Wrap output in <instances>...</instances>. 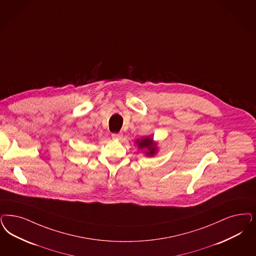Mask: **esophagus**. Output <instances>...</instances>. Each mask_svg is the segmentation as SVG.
Wrapping results in <instances>:
<instances>
[{"label": "esophagus", "mask_w": 256, "mask_h": 256, "mask_svg": "<svg viewBox=\"0 0 256 256\" xmlns=\"http://www.w3.org/2000/svg\"><path fill=\"white\" fill-rule=\"evenodd\" d=\"M112 137L114 140H121L123 138V134L122 133H114L112 135Z\"/></svg>", "instance_id": "obj_1"}]
</instances>
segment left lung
Instances as JSON below:
<instances>
[{
    "label": "left lung",
    "instance_id": "1",
    "mask_svg": "<svg viewBox=\"0 0 256 256\" xmlns=\"http://www.w3.org/2000/svg\"><path fill=\"white\" fill-rule=\"evenodd\" d=\"M135 144L148 157H153L158 152V142L154 141L152 136H144L141 139H137Z\"/></svg>",
    "mask_w": 256,
    "mask_h": 256
}]
</instances>
